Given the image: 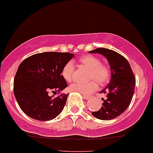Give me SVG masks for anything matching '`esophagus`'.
I'll list each match as a JSON object with an SVG mask.
<instances>
[{
  "instance_id": "esophagus-1",
  "label": "esophagus",
  "mask_w": 153,
  "mask_h": 153,
  "mask_svg": "<svg viewBox=\"0 0 153 153\" xmlns=\"http://www.w3.org/2000/svg\"><path fill=\"white\" fill-rule=\"evenodd\" d=\"M83 99H85V100H89V99L91 98V96L83 95Z\"/></svg>"
}]
</instances>
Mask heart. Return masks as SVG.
<instances>
[{"mask_svg":"<svg viewBox=\"0 0 153 153\" xmlns=\"http://www.w3.org/2000/svg\"><path fill=\"white\" fill-rule=\"evenodd\" d=\"M79 64L81 67L89 70L88 78L94 79L100 84H104L109 81L111 71L108 65L102 64L101 59L93 55H85L79 59ZM75 65L72 61H69L64 65L62 70V75L67 81H71L73 78ZM98 87L95 80H91L87 83H74L70 85L72 91L78 92L81 94H89L94 91Z\"/></svg>","mask_w":153,"mask_h":153,"instance_id":"b5f03b06","label":"heart"}]
</instances>
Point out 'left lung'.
Listing matches in <instances>:
<instances>
[{"label":"left lung","mask_w":153,"mask_h":153,"mask_svg":"<svg viewBox=\"0 0 153 153\" xmlns=\"http://www.w3.org/2000/svg\"><path fill=\"white\" fill-rule=\"evenodd\" d=\"M100 53L107 59L111 70V78L108 85L100 93L107 98L102 106L92 115L100 120H109L121 115L128 108L134 94L136 79L128 62L117 52L107 48H99L88 51Z\"/></svg>","instance_id":"obj_1"}]
</instances>
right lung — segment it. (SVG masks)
Masks as SVG:
<instances>
[{"instance_id":"right-lung-1","label":"right lung","mask_w":153,"mask_h":153,"mask_svg":"<svg viewBox=\"0 0 153 153\" xmlns=\"http://www.w3.org/2000/svg\"><path fill=\"white\" fill-rule=\"evenodd\" d=\"M73 57V53L67 52H43L32 55L20 64L14 80V93L27 116L46 121L61 113L68 94L53 98L48 92H60L68 87L62 70Z\"/></svg>"}]
</instances>
